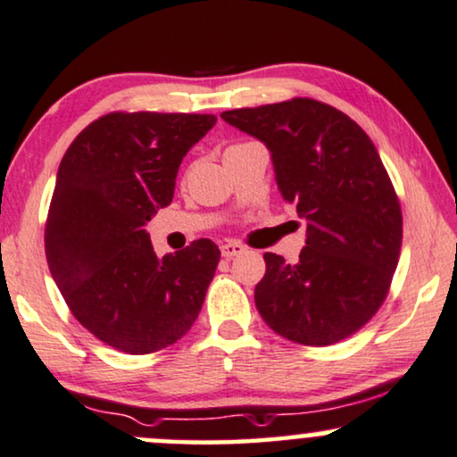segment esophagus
<instances>
[{"label": "esophagus", "instance_id": "esophagus-1", "mask_svg": "<svg viewBox=\"0 0 457 457\" xmlns=\"http://www.w3.org/2000/svg\"><path fill=\"white\" fill-rule=\"evenodd\" d=\"M243 251H245V247L237 241H227L224 245H220V253H222V257H227V260H233V257L241 255Z\"/></svg>", "mask_w": 457, "mask_h": 457}]
</instances>
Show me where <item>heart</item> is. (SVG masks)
Instances as JSON below:
<instances>
[{
    "label": "heart",
    "instance_id": "heart-1",
    "mask_svg": "<svg viewBox=\"0 0 457 457\" xmlns=\"http://www.w3.org/2000/svg\"><path fill=\"white\" fill-rule=\"evenodd\" d=\"M235 146H239V144H235ZM235 146H230V148H235Z\"/></svg>",
    "mask_w": 457,
    "mask_h": 457
}]
</instances>
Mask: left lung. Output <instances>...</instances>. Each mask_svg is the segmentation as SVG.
<instances>
[{"instance_id": "obj_1", "label": "left lung", "mask_w": 457, "mask_h": 457, "mask_svg": "<svg viewBox=\"0 0 457 457\" xmlns=\"http://www.w3.org/2000/svg\"><path fill=\"white\" fill-rule=\"evenodd\" d=\"M220 117L266 144L278 189L307 220L299 262L263 253L255 287L263 321L305 346L359 332L386 301L402 247L400 202L371 137L313 98Z\"/></svg>"}]
</instances>
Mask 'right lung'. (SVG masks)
<instances>
[{
	"label": "right lung",
	"instance_id": "obj_1",
	"mask_svg": "<svg viewBox=\"0 0 457 457\" xmlns=\"http://www.w3.org/2000/svg\"><path fill=\"white\" fill-rule=\"evenodd\" d=\"M214 115L109 113L57 170L45 253L59 293L98 340L128 354L175 344L200 315L220 251L210 239L158 257L146 224L169 206L183 156Z\"/></svg>",
	"mask_w": 457,
	"mask_h": 457
}]
</instances>
